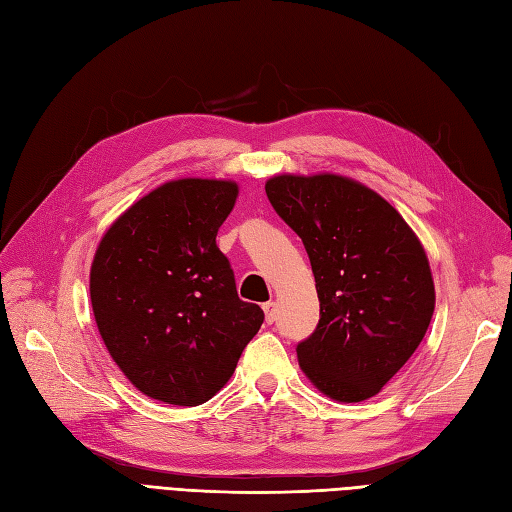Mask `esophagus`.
<instances>
[{"mask_svg":"<svg viewBox=\"0 0 512 512\" xmlns=\"http://www.w3.org/2000/svg\"><path fill=\"white\" fill-rule=\"evenodd\" d=\"M264 311H266V322L268 324H272L274 320H277V303H272V300H270V303L264 305Z\"/></svg>","mask_w":512,"mask_h":512,"instance_id":"1","label":"esophagus"}]
</instances>
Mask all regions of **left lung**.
Instances as JSON below:
<instances>
[{
  "mask_svg": "<svg viewBox=\"0 0 512 512\" xmlns=\"http://www.w3.org/2000/svg\"><path fill=\"white\" fill-rule=\"evenodd\" d=\"M266 194L303 240L320 322L296 348L324 396L363 402L411 359L435 311L422 242L398 209L363 183L333 175H274Z\"/></svg>",
  "mask_w": 512,
  "mask_h": 512,
  "instance_id": "8db88e82",
  "label": "left lung"
}]
</instances>
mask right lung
<instances>
[{
    "label": "right lung",
    "instance_id": "obj_1",
    "mask_svg": "<svg viewBox=\"0 0 512 512\" xmlns=\"http://www.w3.org/2000/svg\"><path fill=\"white\" fill-rule=\"evenodd\" d=\"M231 179L186 177L144 194L103 233L90 266L99 335L144 396L196 406L227 385L264 311L235 290L216 233Z\"/></svg>",
    "mask_w": 512,
    "mask_h": 512
}]
</instances>
